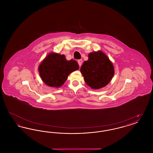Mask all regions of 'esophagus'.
<instances>
[{
	"label": "esophagus",
	"mask_w": 153,
	"mask_h": 153,
	"mask_svg": "<svg viewBox=\"0 0 153 153\" xmlns=\"http://www.w3.org/2000/svg\"><path fill=\"white\" fill-rule=\"evenodd\" d=\"M77 62H78V64H79V66H81V65H82V59H79L78 61H77Z\"/></svg>",
	"instance_id": "esophagus-1"
}]
</instances>
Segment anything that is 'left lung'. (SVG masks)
Returning a JSON list of instances; mask_svg holds the SVG:
<instances>
[{"label":"left lung","mask_w":153,"mask_h":153,"mask_svg":"<svg viewBox=\"0 0 153 153\" xmlns=\"http://www.w3.org/2000/svg\"><path fill=\"white\" fill-rule=\"evenodd\" d=\"M88 85L94 89L106 86L114 75V68L109 58L100 51L90 53L88 59L80 69Z\"/></svg>","instance_id":"obj_1"}]
</instances>
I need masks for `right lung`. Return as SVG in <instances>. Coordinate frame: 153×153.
<instances>
[{"mask_svg": "<svg viewBox=\"0 0 153 153\" xmlns=\"http://www.w3.org/2000/svg\"><path fill=\"white\" fill-rule=\"evenodd\" d=\"M76 61H68L64 54L49 53L38 67L40 77L44 83L51 87L62 86L70 73L79 69Z\"/></svg>", "mask_w": 153, "mask_h": 153, "instance_id": "obj_1", "label": "right lung"}]
</instances>
